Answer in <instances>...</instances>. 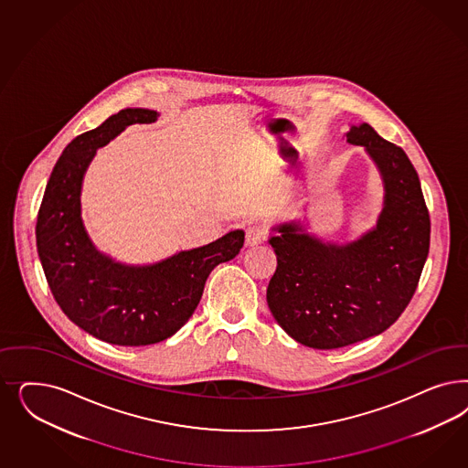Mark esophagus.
<instances>
[{
    "label": "esophagus",
    "mask_w": 468,
    "mask_h": 468,
    "mask_svg": "<svg viewBox=\"0 0 468 468\" xmlns=\"http://www.w3.org/2000/svg\"><path fill=\"white\" fill-rule=\"evenodd\" d=\"M265 239H267V232L263 229H260L257 226L246 229V246L248 248L258 246V244H261Z\"/></svg>",
    "instance_id": "obj_1"
}]
</instances>
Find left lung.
<instances>
[{"mask_svg":"<svg viewBox=\"0 0 468 468\" xmlns=\"http://www.w3.org/2000/svg\"><path fill=\"white\" fill-rule=\"evenodd\" d=\"M346 143L378 166L384 199L378 222L353 241H325L308 222L271 227L277 269L267 303L277 324L303 346L334 349L391 327L411 300L431 242V218L417 170L399 146L368 125H351Z\"/></svg>","mask_w":468,"mask_h":468,"instance_id":"1","label":"left lung"}]
</instances>
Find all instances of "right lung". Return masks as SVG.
<instances>
[{
    "label": "right lung",
    "mask_w": 468,
    "mask_h": 468,
    "mask_svg": "<svg viewBox=\"0 0 468 468\" xmlns=\"http://www.w3.org/2000/svg\"><path fill=\"white\" fill-rule=\"evenodd\" d=\"M156 121L154 110L125 108L77 136L53 168L37 213V255L55 302L77 327L117 346H148L174 335L195 314L210 271L244 244L236 229L148 265L122 263L94 246L80 208L86 170L125 127Z\"/></svg>",
    "instance_id": "add662e5"
}]
</instances>
